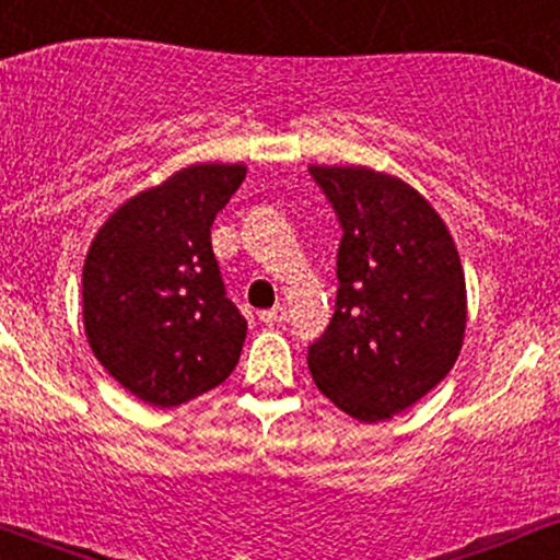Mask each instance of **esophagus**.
Here are the masks:
<instances>
[{
  "instance_id": "1",
  "label": "esophagus",
  "mask_w": 560,
  "mask_h": 560,
  "mask_svg": "<svg viewBox=\"0 0 560 560\" xmlns=\"http://www.w3.org/2000/svg\"><path fill=\"white\" fill-rule=\"evenodd\" d=\"M260 320L262 324H281V320H287V305H273L271 311H262Z\"/></svg>"
}]
</instances>
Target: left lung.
<instances>
[{"mask_svg": "<svg viewBox=\"0 0 560 560\" xmlns=\"http://www.w3.org/2000/svg\"><path fill=\"white\" fill-rule=\"evenodd\" d=\"M342 226L337 302L307 369L352 419H392L458 361L466 279L442 218L413 186L363 165H311Z\"/></svg>", "mask_w": 560, "mask_h": 560, "instance_id": "left-lung-1", "label": "left lung"}]
</instances>
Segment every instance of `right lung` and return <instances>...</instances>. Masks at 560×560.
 Masks as SVG:
<instances>
[{
  "label": "right lung",
  "mask_w": 560,
  "mask_h": 560,
  "mask_svg": "<svg viewBox=\"0 0 560 560\" xmlns=\"http://www.w3.org/2000/svg\"><path fill=\"white\" fill-rule=\"evenodd\" d=\"M244 165L202 163L139 191L96 231L83 262V329L115 382L173 408L226 382L247 320L210 244Z\"/></svg>",
  "instance_id": "obj_1"
}]
</instances>
